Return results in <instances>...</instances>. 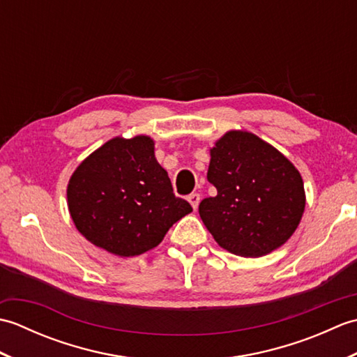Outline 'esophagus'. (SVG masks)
Instances as JSON below:
<instances>
[{
	"label": "esophagus",
	"instance_id": "34e87169",
	"mask_svg": "<svg viewBox=\"0 0 357 357\" xmlns=\"http://www.w3.org/2000/svg\"><path fill=\"white\" fill-rule=\"evenodd\" d=\"M199 201H201V196H199V193H192L190 196H188V202L192 204L193 210L198 208V206H199Z\"/></svg>",
	"mask_w": 357,
	"mask_h": 357
}]
</instances>
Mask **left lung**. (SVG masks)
<instances>
[{"instance_id":"8db88e82","label":"left lung","mask_w":357,"mask_h":357,"mask_svg":"<svg viewBox=\"0 0 357 357\" xmlns=\"http://www.w3.org/2000/svg\"><path fill=\"white\" fill-rule=\"evenodd\" d=\"M208 183L199 216L219 245L244 257L268 255L290 239L305 208L301 173L268 142L227 132L210 149Z\"/></svg>"}]
</instances>
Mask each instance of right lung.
I'll list each match as a JSON object with an SVG mask.
<instances>
[{"label":"right lung","mask_w":357,"mask_h":357,"mask_svg":"<svg viewBox=\"0 0 357 357\" xmlns=\"http://www.w3.org/2000/svg\"><path fill=\"white\" fill-rule=\"evenodd\" d=\"M78 231L118 256L155 248L170 227L193 210L173 193L149 136L113 138L82 161L67 185Z\"/></svg>","instance_id":"right-lung-1"}]
</instances>
